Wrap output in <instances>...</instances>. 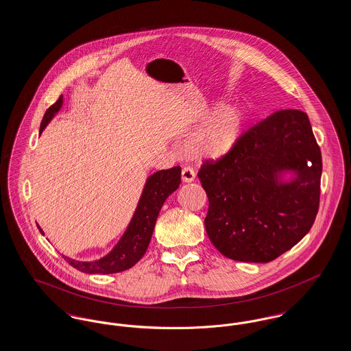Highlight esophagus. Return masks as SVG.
Here are the masks:
<instances>
[{"label":"esophagus","mask_w":351,"mask_h":351,"mask_svg":"<svg viewBox=\"0 0 351 351\" xmlns=\"http://www.w3.org/2000/svg\"><path fill=\"white\" fill-rule=\"evenodd\" d=\"M182 179L184 183H192L196 179V172L192 167H184L182 169Z\"/></svg>","instance_id":"34e87169"}]
</instances>
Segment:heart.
Instances as JSON below:
<instances>
[{"label":"heart","instance_id":"b5f03b06","mask_svg":"<svg viewBox=\"0 0 351 351\" xmlns=\"http://www.w3.org/2000/svg\"><path fill=\"white\" fill-rule=\"evenodd\" d=\"M245 116L239 108H226L192 134L185 151L193 156L217 159L233 150L243 130Z\"/></svg>","mask_w":351,"mask_h":351}]
</instances>
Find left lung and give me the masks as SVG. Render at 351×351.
<instances>
[{
	"label": "left lung",
	"instance_id": "obj_1",
	"mask_svg": "<svg viewBox=\"0 0 351 351\" xmlns=\"http://www.w3.org/2000/svg\"><path fill=\"white\" fill-rule=\"evenodd\" d=\"M295 170L289 184L277 175ZM322 159L308 116L279 110L241 135L235 147L206 159L197 178L209 200L205 229L222 255L267 263L292 249L316 219Z\"/></svg>",
	"mask_w": 351,
	"mask_h": 351
}]
</instances>
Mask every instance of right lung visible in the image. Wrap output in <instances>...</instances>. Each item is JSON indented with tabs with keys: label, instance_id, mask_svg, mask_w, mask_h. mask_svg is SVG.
<instances>
[{
	"label": "right lung",
	"instance_id": "add662e5",
	"mask_svg": "<svg viewBox=\"0 0 351 351\" xmlns=\"http://www.w3.org/2000/svg\"><path fill=\"white\" fill-rule=\"evenodd\" d=\"M63 104L62 96L51 105L45 113V117L40 123V133L47 126L51 118L60 109ZM182 182V168L179 166L162 169L151 175L145 185L143 193L141 196L133 219L128 230L118 242L117 246L110 254L97 262H77L67 256L64 259L72 267L85 272V274H116L133 267L134 265L145 255L149 247L151 235L155 228V222L160 208L163 206L168 196L178 189ZM40 233L42 229L39 228Z\"/></svg>",
	"mask_w": 351,
	"mask_h": 351
}]
</instances>
